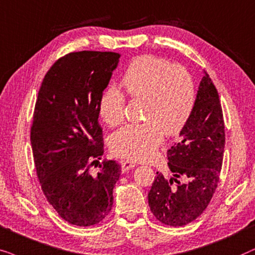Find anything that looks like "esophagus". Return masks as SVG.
<instances>
[{"instance_id": "1", "label": "esophagus", "mask_w": 255, "mask_h": 255, "mask_svg": "<svg viewBox=\"0 0 255 255\" xmlns=\"http://www.w3.org/2000/svg\"><path fill=\"white\" fill-rule=\"evenodd\" d=\"M134 167H135V163L130 162V161H122L121 162V170H122V172L128 171V170H129V169L134 168Z\"/></svg>"}]
</instances>
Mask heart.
Here are the masks:
<instances>
[{"mask_svg": "<svg viewBox=\"0 0 255 255\" xmlns=\"http://www.w3.org/2000/svg\"><path fill=\"white\" fill-rule=\"evenodd\" d=\"M126 92L133 99H144L147 122L128 125L112 135L111 149L117 156L149 161L164 140V131L176 135L191 118L196 104L193 79L184 67L168 59L144 54L135 58L122 77ZM126 96L108 87L99 99V114L108 126L125 120Z\"/></svg>", "mask_w": 255, "mask_h": 255, "instance_id": "obj_1", "label": "heart"}]
</instances>
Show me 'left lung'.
I'll use <instances>...</instances> for the list:
<instances>
[{
  "mask_svg": "<svg viewBox=\"0 0 255 255\" xmlns=\"http://www.w3.org/2000/svg\"><path fill=\"white\" fill-rule=\"evenodd\" d=\"M179 136L168 150V167L174 177L167 179L157 171L148 193L156 219L175 227L198 218L219 183L225 125L218 92L209 74L202 78L192 115Z\"/></svg>",
  "mask_w": 255,
  "mask_h": 255,
  "instance_id": "left-lung-1",
  "label": "left lung"
}]
</instances>
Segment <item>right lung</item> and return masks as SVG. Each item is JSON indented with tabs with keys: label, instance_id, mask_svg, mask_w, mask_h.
I'll return each instance as SVG.
<instances>
[{
	"label": "right lung",
	"instance_id": "obj_1",
	"mask_svg": "<svg viewBox=\"0 0 255 255\" xmlns=\"http://www.w3.org/2000/svg\"><path fill=\"white\" fill-rule=\"evenodd\" d=\"M120 53L77 51L57 59L38 91L30 128L33 162L43 193L67 223H100L113 205L120 164L104 159L99 99ZM97 162V175L89 168Z\"/></svg>",
	"mask_w": 255,
	"mask_h": 255
}]
</instances>
